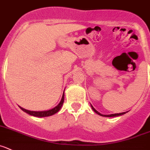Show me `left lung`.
Instances as JSON below:
<instances>
[{
	"label": "left lung",
	"mask_w": 150,
	"mask_h": 150,
	"mask_svg": "<svg viewBox=\"0 0 150 150\" xmlns=\"http://www.w3.org/2000/svg\"><path fill=\"white\" fill-rule=\"evenodd\" d=\"M91 108H92V110H94V112H95L96 114H99V115L102 116V117H118V116H121V115H123V114H125V113H127V112H123V113H120V114H108V115H104V114H101L100 113H99L98 111H97V110H95V109L94 108V107H93L92 105H91Z\"/></svg>",
	"instance_id": "left-lung-1"
}]
</instances>
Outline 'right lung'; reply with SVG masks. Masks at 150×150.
<instances>
[{
    "label": "right lung",
    "mask_w": 150,
    "mask_h": 150,
    "mask_svg": "<svg viewBox=\"0 0 150 150\" xmlns=\"http://www.w3.org/2000/svg\"><path fill=\"white\" fill-rule=\"evenodd\" d=\"M64 91L63 95H62V100H61L60 103L57 105L55 108H53L50 109V110H43V111H32V110H26V109L23 108H20L21 110H23V111H25L27 114H30V115L33 116V117H50V116L53 115V114H56L58 111L61 109L62 108V105L64 103Z\"/></svg>",
    "instance_id": "obj_1"
}]
</instances>
